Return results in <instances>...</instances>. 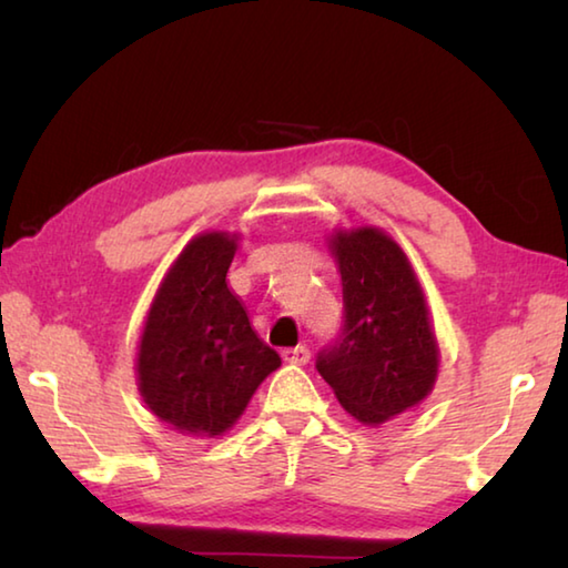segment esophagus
<instances>
[{"mask_svg":"<svg viewBox=\"0 0 568 568\" xmlns=\"http://www.w3.org/2000/svg\"><path fill=\"white\" fill-rule=\"evenodd\" d=\"M281 355L285 363L305 365L307 361H311V348H307V345H295V348H285Z\"/></svg>","mask_w":568,"mask_h":568,"instance_id":"obj_1","label":"esophagus"}]
</instances>
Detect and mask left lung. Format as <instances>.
Here are the masks:
<instances>
[{
	"label": "left lung",
	"mask_w": 568,
	"mask_h": 568,
	"mask_svg": "<svg viewBox=\"0 0 568 568\" xmlns=\"http://www.w3.org/2000/svg\"><path fill=\"white\" fill-rule=\"evenodd\" d=\"M331 250L343 283V325L315 368L351 416L378 426L434 390L436 335L406 253L383 230H341Z\"/></svg>",
	"instance_id": "1"
}]
</instances>
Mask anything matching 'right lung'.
Returning <instances> with one entry per match:
<instances>
[{
    "instance_id": "1",
    "label": "right lung",
    "mask_w": 568,
    "mask_h": 568,
    "mask_svg": "<svg viewBox=\"0 0 568 568\" xmlns=\"http://www.w3.org/2000/svg\"><path fill=\"white\" fill-rule=\"evenodd\" d=\"M235 235L190 240L172 263L142 331L138 383L148 408L182 434L220 436L281 365L250 325L225 277Z\"/></svg>"
}]
</instances>
